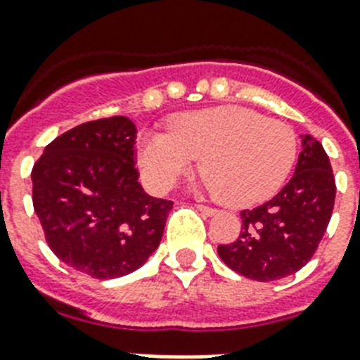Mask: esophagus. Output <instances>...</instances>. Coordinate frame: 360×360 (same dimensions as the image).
<instances>
[{"label":"esophagus","mask_w":360,"mask_h":360,"mask_svg":"<svg viewBox=\"0 0 360 360\" xmlns=\"http://www.w3.org/2000/svg\"><path fill=\"white\" fill-rule=\"evenodd\" d=\"M197 207L198 210H200L202 213H204V215H215V207H210V206H206V204H197Z\"/></svg>","instance_id":"obj_1"}]
</instances>
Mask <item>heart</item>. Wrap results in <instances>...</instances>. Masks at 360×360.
<instances>
[{
	"label": "heart",
	"instance_id": "b5f03b06",
	"mask_svg": "<svg viewBox=\"0 0 360 360\" xmlns=\"http://www.w3.org/2000/svg\"><path fill=\"white\" fill-rule=\"evenodd\" d=\"M289 124L240 106L174 115L167 134L139 139L138 165L154 191H167L202 156V186L230 206H252L274 195L296 160Z\"/></svg>",
	"mask_w": 360,
	"mask_h": 360
}]
</instances>
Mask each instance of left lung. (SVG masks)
I'll list each match as a JSON object with an SVG mask.
<instances>
[{"label":"left lung","mask_w":360,"mask_h":360,"mask_svg":"<svg viewBox=\"0 0 360 360\" xmlns=\"http://www.w3.org/2000/svg\"><path fill=\"white\" fill-rule=\"evenodd\" d=\"M302 153L289 184L272 200L243 210V228L221 259L237 274L274 281L298 272L319 248L335 206V176L322 143L302 136Z\"/></svg>","instance_id":"8db88e82"}]
</instances>
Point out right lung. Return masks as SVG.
I'll return each instance as SVG.
<instances>
[{"instance_id": "add662e5", "label": "right lung", "mask_w": 360, "mask_h": 360, "mask_svg": "<svg viewBox=\"0 0 360 360\" xmlns=\"http://www.w3.org/2000/svg\"><path fill=\"white\" fill-rule=\"evenodd\" d=\"M123 115L60 134L32 167V206L53 254L95 280L130 274L158 248L173 202L148 197Z\"/></svg>"}]
</instances>
